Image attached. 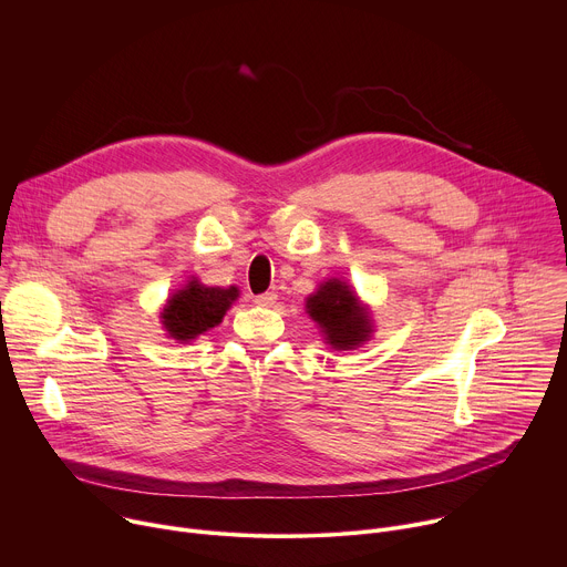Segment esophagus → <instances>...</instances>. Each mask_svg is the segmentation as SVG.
Segmentation results:
<instances>
[{
	"label": "esophagus",
	"instance_id": "1",
	"mask_svg": "<svg viewBox=\"0 0 567 567\" xmlns=\"http://www.w3.org/2000/svg\"><path fill=\"white\" fill-rule=\"evenodd\" d=\"M278 300V293L276 291H265V293H260V296H256V302L258 305H274Z\"/></svg>",
	"mask_w": 567,
	"mask_h": 567
}]
</instances>
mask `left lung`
<instances>
[{
    "label": "left lung",
    "instance_id": "8db88e82",
    "mask_svg": "<svg viewBox=\"0 0 567 567\" xmlns=\"http://www.w3.org/2000/svg\"><path fill=\"white\" fill-rule=\"evenodd\" d=\"M309 316L318 322L328 337V343L337 350H350L368 341L370 320L359 307L357 296L341 280L322 285L307 300Z\"/></svg>",
    "mask_w": 567,
    "mask_h": 567
}]
</instances>
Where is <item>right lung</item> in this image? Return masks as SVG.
<instances>
[{
    "label": "right lung",
    "mask_w": 567,
    "mask_h": 567,
    "mask_svg": "<svg viewBox=\"0 0 567 567\" xmlns=\"http://www.w3.org/2000/svg\"><path fill=\"white\" fill-rule=\"evenodd\" d=\"M235 298L237 287H204L193 280L168 300V307L161 318H164V326L173 339L190 341L221 322Z\"/></svg>",
    "instance_id": "obj_1"
}]
</instances>
